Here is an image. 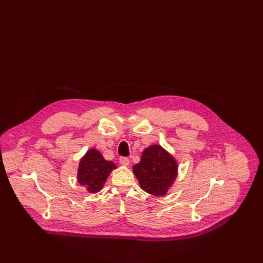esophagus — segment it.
<instances>
[{
    "mask_svg": "<svg viewBox=\"0 0 263 263\" xmlns=\"http://www.w3.org/2000/svg\"><path fill=\"white\" fill-rule=\"evenodd\" d=\"M119 162H120L122 165H128L129 164V159L126 158V157H120Z\"/></svg>",
    "mask_w": 263,
    "mask_h": 263,
    "instance_id": "1",
    "label": "esophagus"
}]
</instances>
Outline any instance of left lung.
I'll return each mask as SVG.
<instances>
[{
    "instance_id": "8db88e82",
    "label": "left lung",
    "mask_w": 263,
    "mask_h": 263,
    "mask_svg": "<svg viewBox=\"0 0 263 263\" xmlns=\"http://www.w3.org/2000/svg\"><path fill=\"white\" fill-rule=\"evenodd\" d=\"M133 172L143 190L163 196L175 181L177 164L161 146L153 145L144 150L140 163L133 166Z\"/></svg>"
}]
</instances>
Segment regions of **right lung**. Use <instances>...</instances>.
Listing matches in <instances>:
<instances>
[{"label": "right lung", "instance_id": "obj_1", "mask_svg": "<svg viewBox=\"0 0 263 263\" xmlns=\"http://www.w3.org/2000/svg\"><path fill=\"white\" fill-rule=\"evenodd\" d=\"M115 167L112 162L104 160L99 151L90 149L80 162L78 181L89 192L96 193L102 188L107 176Z\"/></svg>", "mask_w": 263, "mask_h": 263}]
</instances>
